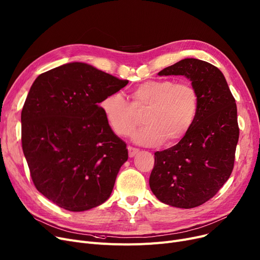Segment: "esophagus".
Here are the masks:
<instances>
[{"label":"esophagus","mask_w":260,"mask_h":260,"mask_svg":"<svg viewBox=\"0 0 260 260\" xmlns=\"http://www.w3.org/2000/svg\"><path fill=\"white\" fill-rule=\"evenodd\" d=\"M127 150H128V156L129 157H134L135 155H136L138 153V149L136 148H133V146H127Z\"/></svg>","instance_id":"obj_1"}]
</instances>
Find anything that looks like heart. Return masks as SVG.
<instances>
[{
	"mask_svg": "<svg viewBox=\"0 0 260 260\" xmlns=\"http://www.w3.org/2000/svg\"><path fill=\"white\" fill-rule=\"evenodd\" d=\"M129 96L131 103L120 92L109 93L101 109L110 128L121 137L135 129L140 122L138 114L145 110V125L133 134V140L141 145L179 142L192 126L199 109L197 89L173 80L146 81L135 87Z\"/></svg>",
	"mask_w": 260,
	"mask_h": 260,
	"instance_id": "b5f03b06",
	"label": "heart"
}]
</instances>
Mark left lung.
<instances>
[{"mask_svg": "<svg viewBox=\"0 0 260 260\" xmlns=\"http://www.w3.org/2000/svg\"><path fill=\"white\" fill-rule=\"evenodd\" d=\"M158 75H184L199 94V109L186 136L155 153L150 188L167 205L193 208L217 194L234 169L239 139L237 106L223 73L211 63L185 58Z\"/></svg>", "mask_w": 260, "mask_h": 260, "instance_id": "1", "label": "left lung"}]
</instances>
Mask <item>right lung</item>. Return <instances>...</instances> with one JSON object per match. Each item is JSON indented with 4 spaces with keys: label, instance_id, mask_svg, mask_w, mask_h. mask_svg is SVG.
I'll return each mask as SVG.
<instances>
[{
    "label": "right lung",
    "instance_id": "add662e5",
    "mask_svg": "<svg viewBox=\"0 0 260 260\" xmlns=\"http://www.w3.org/2000/svg\"><path fill=\"white\" fill-rule=\"evenodd\" d=\"M128 84L84 62L40 74L21 112L22 149L40 193L70 211L110 197L126 144L112 132L100 103Z\"/></svg>",
    "mask_w": 260,
    "mask_h": 260
}]
</instances>
